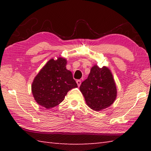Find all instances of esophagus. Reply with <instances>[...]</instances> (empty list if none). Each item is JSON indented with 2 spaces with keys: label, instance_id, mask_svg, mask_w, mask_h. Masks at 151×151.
<instances>
[{
  "label": "esophagus",
  "instance_id": "34e87169",
  "mask_svg": "<svg viewBox=\"0 0 151 151\" xmlns=\"http://www.w3.org/2000/svg\"><path fill=\"white\" fill-rule=\"evenodd\" d=\"M76 82V83H77V85H78V86L81 85V80H77Z\"/></svg>",
  "mask_w": 151,
  "mask_h": 151
}]
</instances>
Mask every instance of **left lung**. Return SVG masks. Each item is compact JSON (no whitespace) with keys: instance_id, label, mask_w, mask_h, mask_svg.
<instances>
[{"instance_id":"obj_1","label":"left lung","mask_w":151,"mask_h":151,"mask_svg":"<svg viewBox=\"0 0 151 151\" xmlns=\"http://www.w3.org/2000/svg\"><path fill=\"white\" fill-rule=\"evenodd\" d=\"M80 91L86 104L95 111L111 106L117 95L116 83L111 70L105 66L99 68L96 65L91 68L88 78L82 83Z\"/></svg>"}]
</instances>
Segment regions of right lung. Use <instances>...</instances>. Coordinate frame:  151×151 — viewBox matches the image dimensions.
Masks as SVG:
<instances>
[{"mask_svg":"<svg viewBox=\"0 0 151 151\" xmlns=\"http://www.w3.org/2000/svg\"><path fill=\"white\" fill-rule=\"evenodd\" d=\"M66 64L65 58H51L35 77L31 90L39 105L53 108L63 101L68 91L78 87L72 73L66 69Z\"/></svg>","mask_w":151,"mask_h":151,"instance_id":"1","label":"right lung"}]
</instances>
